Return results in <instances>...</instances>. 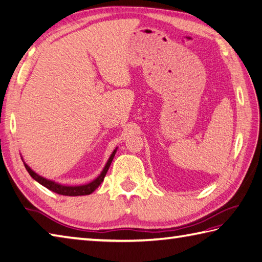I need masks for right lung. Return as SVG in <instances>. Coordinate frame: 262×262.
Segmentation results:
<instances>
[{"label":"right lung","mask_w":262,"mask_h":262,"mask_svg":"<svg viewBox=\"0 0 262 262\" xmlns=\"http://www.w3.org/2000/svg\"><path fill=\"white\" fill-rule=\"evenodd\" d=\"M117 148L118 147H116L114 149V152L111 153L110 158L108 159L107 163H105L104 168L101 171V173H100L96 178V179L92 180L91 182L85 183V185H80V186H66V185H62V183H58L54 180L46 179V178H43L41 176H39L38 173H36V172L33 171L26 162H24V163H25L27 171L29 172V174L32 177V179H35L38 183H40L41 186L46 187L47 189H49V190H52L58 194H63V196H85V194L92 193L100 185H101V182L103 181L104 177H105V173H107V171L109 170V166L115 158ZM21 159H22V161H24V158H21Z\"/></svg>","instance_id":"obj_1"}]
</instances>
